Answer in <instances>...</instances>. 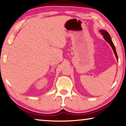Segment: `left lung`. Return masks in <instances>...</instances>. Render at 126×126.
<instances>
[{
  "label": "left lung",
  "mask_w": 126,
  "mask_h": 126,
  "mask_svg": "<svg viewBox=\"0 0 126 126\" xmlns=\"http://www.w3.org/2000/svg\"><path fill=\"white\" fill-rule=\"evenodd\" d=\"M100 32L101 34L103 35V37H104V39L108 42V43L111 46V47H112L114 53L115 57H116L118 61V58L117 54V52H116V50H115L114 45V44L113 43L112 41H111L110 36V35L109 34V33L107 31H105V30H100Z\"/></svg>",
  "instance_id": "8db88e82"
}]
</instances>
